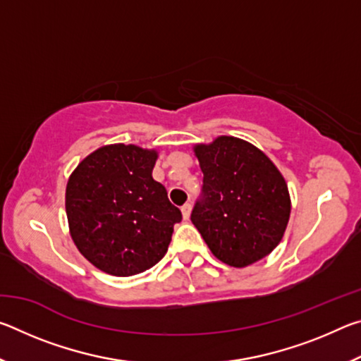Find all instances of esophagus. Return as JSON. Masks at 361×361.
<instances>
[{
	"mask_svg": "<svg viewBox=\"0 0 361 361\" xmlns=\"http://www.w3.org/2000/svg\"><path fill=\"white\" fill-rule=\"evenodd\" d=\"M181 213H183V218L188 219L189 215H191V204L186 202L185 205H183V207H181Z\"/></svg>",
	"mask_w": 361,
	"mask_h": 361,
	"instance_id": "1",
	"label": "esophagus"
}]
</instances>
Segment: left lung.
Listing matches in <instances>:
<instances>
[{"mask_svg": "<svg viewBox=\"0 0 361 361\" xmlns=\"http://www.w3.org/2000/svg\"><path fill=\"white\" fill-rule=\"evenodd\" d=\"M204 173L191 221L219 261L245 267L282 240L290 219V194L282 173L264 152L234 137L194 148Z\"/></svg>", "mask_w": 361, "mask_h": 361, "instance_id": "8db88e82", "label": "left lung"}]
</instances>
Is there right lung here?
<instances>
[{
  "label": "right lung",
  "instance_id": "right-lung-1",
  "mask_svg": "<svg viewBox=\"0 0 361 361\" xmlns=\"http://www.w3.org/2000/svg\"><path fill=\"white\" fill-rule=\"evenodd\" d=\"M156 151L111 145L79 164L66 185L73 242L100 271L129 277L167 253L181 212L152 180Z\"/></svg>",
  "mask_w": 361,
  "mask_h": 361
}]
</instances>
